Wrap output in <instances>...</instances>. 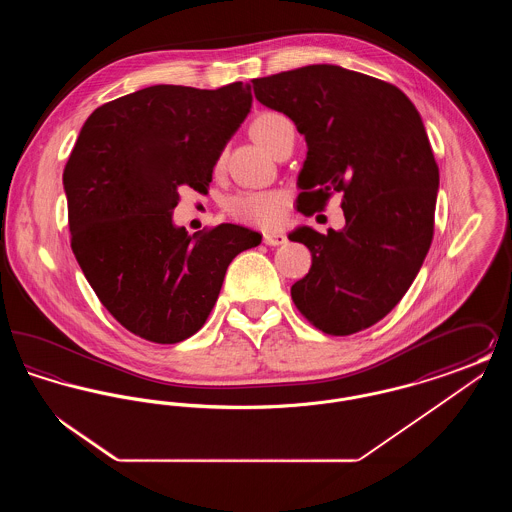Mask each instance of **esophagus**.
I'll use <instances>...</instances> for the list:
<instances>
[{"instance_id": "1", "label": "esophagus", "mask_w": 512, "mask_h": 512, "mask_svg": "<svg viewBox=\"0 0 512 512\" xmlns=\"http://www.w3.org/2000/svg\"><path fill=\"white\" fill-rule=\"evenodd\" d=\"M288 242V238H286V234H282V232H265L263 234V244L267 245H282Z\"/></svg>"}]
</instances>
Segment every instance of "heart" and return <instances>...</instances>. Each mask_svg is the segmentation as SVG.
Wrapping results in <instances>:
<instances>
[{
    "label": "heart",
    "instance_id": "heart-1",
    "mask_svg": "<svg viewBox=\"0 0 512 512\" xmlns=\"http://www.w3.org/2000/svg\"><path fill=\"white\" fill-rule=\"evenodd\" d=\"M286 124H290V121L280 113H263L251 124V134L261 146L272 151ZM284 205H286V197L280 192L247 190V192H238L228 197L224 207H226V213L238 222L270 228V226H276L282 219Z\"/></svg>",
    "mask_w": 512,
    "mask_h": 512
}]
</instances>
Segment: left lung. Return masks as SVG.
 I'll return each instance as SVG.
<instances>
[{
    "label": "left lung",
    "mask_w": 512,
    "mask_h": 512,
    "mask_svg": "<svg viewBox=\"0 0 512 512\" xmlns=\"http://www.w3.org/2000/svg\"><path fill=\"white\" fill-rule=\"evenodd\" d=\"M251 82L307 140L299 211L313 215L343 195V230L290 234L313 255L293 303L324 334L361 332L401 301L434 238L439 169L422 119L397 86L336 65Z\"/></svg>",
    "instance_id": "1"
}]
</instances>
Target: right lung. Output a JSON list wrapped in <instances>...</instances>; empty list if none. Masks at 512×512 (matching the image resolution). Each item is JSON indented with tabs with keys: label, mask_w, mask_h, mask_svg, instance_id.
<instances>
[{
	"label": "right lung",
	"mask_w": 512,
	"mask_h": 512,
	"mask_svg": "<svg viewBox=\"0 0 512 512\" xmlns=\"http://www.w3.org/2000/svg\"><path fill=\"white\" fill-rule=\"evenodd\" d=\"M251 90L159 84L113 99L84 122L63 172L71 247L101 305L153 343L205 324L232 259L261 244L236 224L174 228L178 190H207L251 109Z\"/></svg>",
	"instance_id": "1"
}]
</instances>
